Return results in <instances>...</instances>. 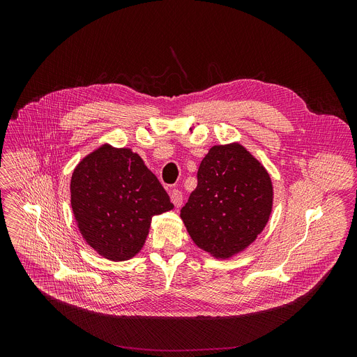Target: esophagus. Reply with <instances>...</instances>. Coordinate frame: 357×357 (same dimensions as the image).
<instances>
[{"label":"esophagus","mask_w":357,"mask_h":357,"mask_svg":"<svg viewBox=\"0 0 357 357\" xmlns=\"http://www.w3.org/2000/svg\"><path fill=\"white\" fill-rule=\"evenodd\" d=\"M169 195H171V200H172V203L175 205V208H181L182 206V202H183L182 192L179 189H172Z\"/></svg>","instance_id":"34e87169"}]
</instances>
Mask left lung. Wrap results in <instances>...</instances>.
Here are the masks:
<instances>
[{"label":"left lung","mask_w":357,"mask_h":357,"mask_svg":"<svg viewBox=\"0 0 357 357\" xmlns=\"http://www.w3.org/2000/svg\"><path fill=\"white\" fill-rule=\"evenodd\" d=\"M271 208L266 168L238 144L215 145L200 162L197 186L181 218L196 245L229 259L257 238Z\"/></svg>","instance_id":"1"}]
</instances>
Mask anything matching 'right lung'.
Listing matches in <instances>:
<instances>
[{"label":"right lung","instance_id":"1","mask_svg":"<svg viewBox=\"0 0 357 357\" xmlns=\"http://www.w3.org/2000/svg\"><path fill=\"white\" fill-rule=\"evenodd\" d=\"M72 209L84 240L101 256L123 261L145 243L151 219L174 208L138 154L100 146L73 171Z\"/></svg>","mask_w":357,"mask_h":357}]
</instances>
